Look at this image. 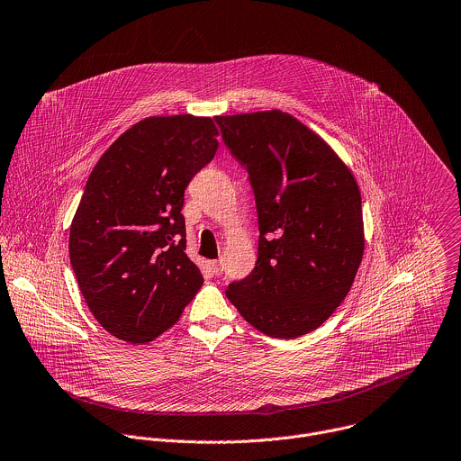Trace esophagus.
<instances>
[{"label": "esophagus", "mask_w": 461, "mask_h": 461, "mask_svg": "<svg viewBox=\"0 0 461 461\" xmlns=\"http://www.w3.org/2000/svg\"><path fill=\"white\" fill-rule=\"evenodd\" d=\"M212 271H213V275H215V276H221V275H222V271H224V269H222V260L213 262V264H212Z\"/></svg>", "instance_id": "34e87169"}]
</instances>
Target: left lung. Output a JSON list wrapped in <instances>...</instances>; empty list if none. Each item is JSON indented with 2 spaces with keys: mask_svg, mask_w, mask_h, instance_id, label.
Wrapping results in <instances>:
<instances>
[{
  "mask_svg": "<svg viewBox=\"0 0 461 461\" xmlns=\"http://www.w3.org/2000/svg\"><path fill=\"white\" fill-rule=\"evenodd\" d=\"M246 167L258 213V258L228 300L269 338L321 327L348 294L365 253L361 192L314 131L280 109L215 116Z\"/></svg>",
  "mask_w": 461,
  "mask_h": 461,
  "instance_id": "8db88e82",
  "label": "left lung"
}]
</instances>
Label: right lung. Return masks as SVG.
Returning <instances> with one entry per match:
<instances>
[{
    "label": "right lung",
    "instance_id": "add662e5",
    "mask_svg": "<svg viewBox=\"0 0 461 461\" xmlns=\"http://www.w3.org/2000/svg\"><path fill=\"white\" fill-rule=\"evenodd\" d=\"M212 118L149 116L91 170L69 228V262L96 321L145 345L168 330L203 285L186 257L185 188L219 147Z\"/></svg>",
    "mask_w": 461,
    "mask_h": 461
}]
</instances>
